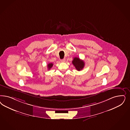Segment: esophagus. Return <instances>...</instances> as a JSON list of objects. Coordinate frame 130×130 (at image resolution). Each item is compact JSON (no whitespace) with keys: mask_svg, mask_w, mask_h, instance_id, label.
<instances>
[{"mask_svg":"<svg viewBox=\"0 0 130 130\" xmlns=\"http://www.w3.org/2000/svg\"><path fill=\"white\" fill-rule=\"evenodd\" d=\"M61 61L62 62H64L66 61V59L64 58L61 59Z\"/></svg>","mask_w":130,"mask_h":130,"instance_id":"obj_1","label":"esophagus"}]
</instances>
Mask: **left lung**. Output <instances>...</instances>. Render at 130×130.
<instances>
[{"label": "left lung", "mask_w": 130, "mask_h": 130, "mask_svg": "<svg viewBox=\"0 0 130 130\" xmlns=\"http://www.w3.org/2000/svg\"><path fill=\"white\" fill-rule=\"evenodd\" d=\"M72 63L75 66V69L77 71H80L82 70L85 66V63L82 60H80L78 57H74L72 61Z\"/></svg>", "instance_id": "obj_1"}]
</instances>
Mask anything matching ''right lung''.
<instances>
[{"mask_svg":"<svg viewBox=\"0 0 130 130\" xmlns=\"http://www.w3.org/2000/svg\"><path fill=\"white\" fill-rule=\"evenodd\" d=\"M53 66V63H49L47 65V67H48V70H50Z\"/></svg>","mask_w":130,"mask_h":130,"instance_id":"add662e5","label":"right lung"}]
</instances>
